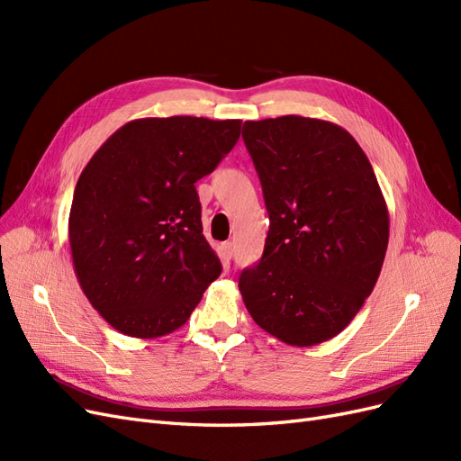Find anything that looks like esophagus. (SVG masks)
<instances>
[{
  "mask_svg": "<svg viewBox=\"0 0 461 461\" xmlns=\"http://www.w3.org/2000/svg\"><path fill=\"white\" fill-rule=\"evenodd\" d=\"M232 252H234V248H232V242H225L221 246V254H222V259H227V261H230V258H232Z\"/></svg>",
  "mask_w": 461,
  "mask_h": 461,
  "instance_id": "obj_1",
  "label": "esophagus"
}]
</instances>
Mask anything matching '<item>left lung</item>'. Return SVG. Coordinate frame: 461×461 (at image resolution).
Wrapping results in <instances>:
<instances>
[{"mask_svg": "<svg viewBox=\"0 0 461 461\" xmlns=\"http://www.w3.org/2000/svg\"><path fill=\"white\" fill-rule=\"evenodd\" d=\"M271 219L259 263L239 288L256 323L290 346H315L344 330L379 278L388 209L354 136L300 115L246 121Z\"/></svg>", "mask_w": 461, "mask_h": 461, "instance_id": "8db88e82", "label": "left lung"}]
</instances>
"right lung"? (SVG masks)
<instances>
[{
    "label": "right lung",
    "instance_id": "1",
    "mask_svg": "<svg viewBox=\"0 0 461 461\" xmlns=\"http://www.w3.org/2000/svg\"><path fill=\"white\" fill-rule=\"evenodd\" d=\"M240 127L239 119H136L80 173L68 215L75 273L119 332L158 339L176 330L221 275L194 185L239 142Z\"/></svg>",
    "mask_w": 461,
    "mask_h": 461
}]
</instances>
